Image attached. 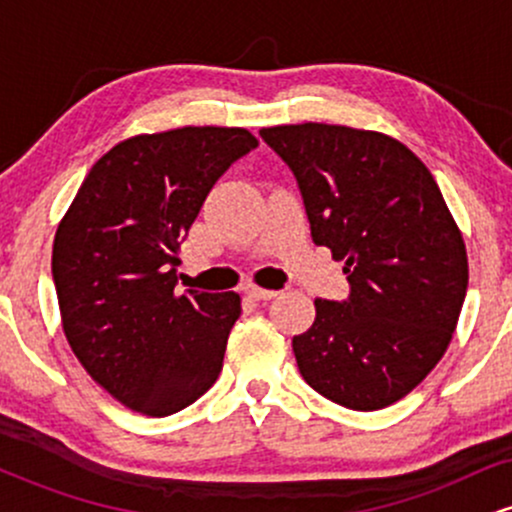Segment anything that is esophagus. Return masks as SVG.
<instances>
[{"label": "esophagus", "instance_id": "34e87169", "mask_svg": "<svg viewBox=\"0 0 512 512\" xmlns=\"http://www.w3.org/2000/svg\"><path fill=\"white\" fill-rule=\"evenodd\" d=\"M243 291H245V296L252 298V301H272V298L276 296V291L262 289V286H257V284H248Z\"/></svg>", "mask_w": 512, "mask_h": 512}]
</instances>
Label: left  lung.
<instances>
[{"mask_svg":"<svg viewBox=\"0 0 512 512\" xmlns=\"http://www.w3.org/2000/svg\"><path fill=\"white\" fill-rule=\"evenodd\" d=\"M301 187L315 245L344 262L351 293L315 298L293 337L303 380L346 409L375 411L436 368L457 327L469 264L460 228L421 158L344 125L262 127Z\"/></svg>","mask_w":512,"mask_h":512,"instance_id":"8db88e82","label":"left lung"}]
</instances>
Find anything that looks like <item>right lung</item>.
Instances as JSON below:
<instances>
[{
  "label": "right lung",
  "instance_id": "add662e5",
  "mask_svg": "<svg viewBox=\"0 0 512 512\" xmlns=\"http://www.w3.org/2000/svg\"><path fill=\"white\" fill-rule=\"evenodd\" d=\"M255 146L243 127L129 137L93 163L57 226L64 337L86 373L137 414H175L219 378L240 296H178L175 267L214 182Z\"/></svg>",
  "mask_w": 512,
  "mask_h": 512
}]
</instances>
